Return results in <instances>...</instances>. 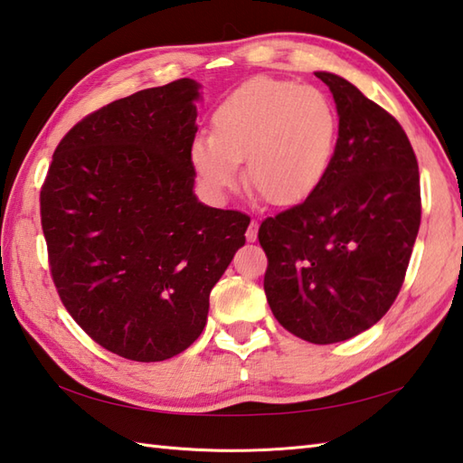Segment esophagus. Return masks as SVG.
Masks as SVG:
<instances>
[{
	"label": "esophagus",
	"instance_id": "34e87169",
	"mask_svg": "<svg viewBox=\"0 0 463 463\" xmlns=\"http://www.w3.org/2000/svg\"><path fill=\"white\" fill-rule=\"evenodd\" d=\"M257 234H259V221L252 219L249 222V229H247V241L249 242H255L257 241Z\"/></svg>",
	"mask_w": 463,
	"mask_h": 463
}]
</instances>
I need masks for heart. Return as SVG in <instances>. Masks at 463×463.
I'll return each instance as SVG.
<instances>
[{
	"label": "heart",
	"mask_w": 463,
	"mask_h": 463,
	"mask_svg": "<svg viewBox=\"0 0 463 463\" xmlns=\"http://www.w3.org/2000/svg\"><path fill=\"white\" fill-rule=\"evenodd\" d=\"M339 120L319 88L288 80H252L214 108L211 138L190 144V165L213 196L249 184L273 204L313 194L333 165Z\"/></svg>",
	"instance_id": "heart-1"
}]
</instances>
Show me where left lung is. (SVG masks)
Instances as JSON below:
<instances>
[{
  "instance_id": "left-lung-1",
  "label": "left lung",
  "mask_w": 463,
  "mask_h": 463,
  "mask_svg": "<svg viewBox=\"0 0 463 463\" xmlns=\"http://www.w3.org/2000/svg\"><path fill=\"white\" fill-rule=\"evenodd\" d=\"M337 104L339 136L319 188L260 222L270 311L295 337H355L402 291L421 221L418 158L402 124L345 78L317 71Z\"/></svg>"
}]
</instances>
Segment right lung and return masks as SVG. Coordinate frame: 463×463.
I'll return each instance as SVG.
<instances>
[{
  "instance_id": "add662e5",
  "label": "right lung",
  "mask_w": 463,
  "mask_h": 463,
  "mask_svg": "<svg viewBox=\"0 0 463 463\" xmlns=\"http://www.w3.org/2000/svg\"><path fill=\"white\" fill-rule=\"evenodd\" d=\"M198 84L180 78L88 114L60 140L42 231L63 307L98 345L165 361L203 333L250 219L193 193Z\"/></svg>"
}]
</instances>
